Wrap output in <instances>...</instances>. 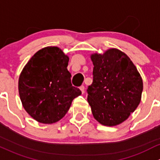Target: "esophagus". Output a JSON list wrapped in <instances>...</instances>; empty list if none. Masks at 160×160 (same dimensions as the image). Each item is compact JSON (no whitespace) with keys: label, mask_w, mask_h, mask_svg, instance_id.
<instances>
[{"label":"esophagus","mask_w":160,"mask_h":160,"mask_svg":"<svg viewBox=\"0 0 160 160\" xmlns=\"http://www.w3.org/2000/svg\"><path fill=\"white\" fill-rule=\"evenodd\" d=\"M80 90L82 91V93L84 94V92H85V86H84V85H82V86L80 87Z\"/></svg>","instance_id":"obj_1"}]
</instances>
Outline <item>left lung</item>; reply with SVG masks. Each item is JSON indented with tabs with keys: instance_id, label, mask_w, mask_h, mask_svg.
<instances>
[{
	"instance_id": "obj_1",
	"label": "left lung",
	"mask_w": 160,
	"mask_h": 160,
	"mask_svg": "<svg viewBox=\"0 0 160 160\" xmlns=\"http://www.w3.org/2000/svg\"><path fill=\"white\" fill-rule=\"evenodd\" d=\"M93 82L87 89L94 118L103 126L121 124L141 101L142 79L127 55L117 48L91 55Z\"/></svg>"
}]
</instances>
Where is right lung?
Here are the masks:
<instances>
[{
    "label": "right lung",
    "mask_w": 160,
    "mask_h": 160,
    "mask_svg": "<svg viewBox=\"0 0 160 160\" xmlns=\"http://www.w3.org/2000/svg\"><path fill=\"white\" fill-rule=\"evenodd\" d=\"M68 61L62 49L50 46L36 52L23 68L18 80L20 98L36 121L44 124L59 121L82 94L71 83Z\"/></svg>",
    "instance_id": "1"
}]
</instances>
